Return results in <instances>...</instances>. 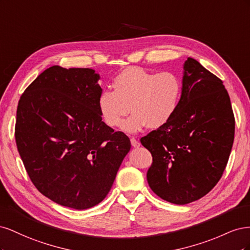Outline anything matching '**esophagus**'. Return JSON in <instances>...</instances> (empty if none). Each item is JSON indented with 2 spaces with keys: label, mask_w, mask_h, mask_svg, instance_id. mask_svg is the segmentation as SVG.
Masks as SVG:
<instances>
[{
  "label": "esophagus",
  "mask_w": 250,
  "mask_h": 250,
  "mask_svg": "<svg viewBox=\"0 0 250 250\" xmlns=\"http://www.w3.org/2000/svg\"><path fill=\"white\" fill-rule=\"evenodd\" d=\"M130 142H131V145H132L133 148H139L140 145H141L140 142H139L138 140H135L134 138H131V139H130Z\"/></svg>",
  "instance_id": "esophagus-1"
}]
</instances>
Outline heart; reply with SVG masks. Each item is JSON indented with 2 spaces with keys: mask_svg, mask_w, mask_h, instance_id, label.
<instances>
[{
  "mask_svg": "<svg viewBox=\"0 0 250 250\" xmlns=\"http://www.w3.org/2000/svg\"><path fill=\"white\" fill-rule=\"evenodd\" d=\"M112 90H103L98 108L105 123L120 127L127 133H137L149 126L161 128L170 122L179 107L183 82L176 73H155L139 66H129L112 81Z\"/></svg>",
  "mask_w": 250,
  "mask_h": 250,
  "instance_id": "b5f03b06",
  "label": "heart"
}]
</instances>
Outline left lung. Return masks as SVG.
<instances>
[{
	"label": "left lung",
	"mask_w": 250,
	"mask_h": 250,
	"mask_svg": "<svg viewBox=\"0 0 250 250\" xmlns=\"http://www.w3.org/2000/svg\"><path fill=\"white\" fill-rule=\"evenodd\" d=\"M183 94L170 122L141 139L153 162L149 187L158 197L187 204L213 188L229 162L234 118L223 82L188 57L184 63Z\"/></svg>",
	"instance_id": "1"
}]
</instances>
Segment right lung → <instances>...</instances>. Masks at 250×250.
<instances>
[{
	"instance_id": "1",
	"label": "right lung",
	"mask_w": 250,
	"mask_h": 250,
	"mask_svg": "<svg viewBox=\"0 0 250 250\" xmlns=\"http://www.w3.org/2000/svg\"><path fill=\"white\" fill-rule=\"evenodd\" d=\"M99 80L93 69L53 65L18 105L16 141L30 179L46 197L75 209L106 197L131 147L102 121Z\"/></svg>"
}]
</instances>
